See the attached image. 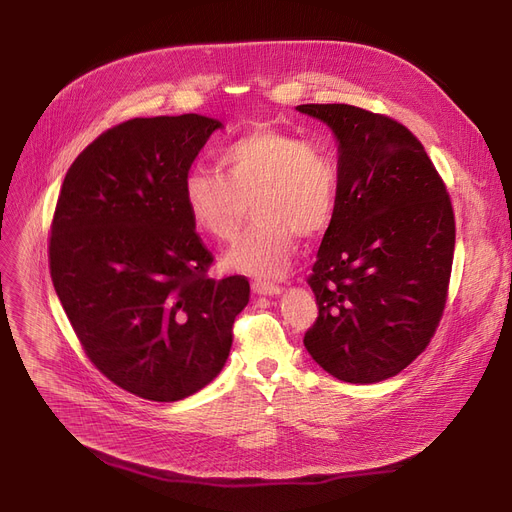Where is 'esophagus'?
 Returning <instances> with one entry per match:
<instances>
[{"instance_id": "esophagus-1", "label": "esophagus", "mask_w": 512, "mask_h": 512, "mask_svg": "<svg viewBox=\"0 0 512 512\" xmlns=\"http://www.w3.org/2000/svg\"><path fill=\"white\" fill-rule=\"evenodd\" d=\"M251 288H253L255 294H270V297H272V294H280L282 292V288L278 284L267 282V280H253Z\"/></svg>"}]
</instances>
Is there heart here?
I'll return each mask as SVG.
<instances>
[{"label": "heart", "mask_w": 512, "mask_h": 512, "mask_svg": "<svg viewBox=\"0 0 512 512\" xmlns=\"http://www.w3.org/2000/svg\"><path fill=\"white\" fill-rule=\"evenodd\" d=\"M220 170L188 172L182 201L195 228L218 242L236 238L251 203L257 222L226 253L228 270L278 276L301 236L330 228L338 170L321 145L276 126H255L222 151Z\"/></svg>", "instance_id": "heart-1"}]
</instances>
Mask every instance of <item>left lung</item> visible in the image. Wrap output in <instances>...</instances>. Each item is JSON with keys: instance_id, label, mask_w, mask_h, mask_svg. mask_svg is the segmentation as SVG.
I'll use <instances>...</instances> for the list:
<instances>
[{"instance_id": "1", "label": "left lung", "mask_w": 512, "mask_h": 512, "mask_svg": "<svg viewBox=\"0 0 512 512\" xmlns=\"http://www.w3.org/2000/svg\"><path fill=\"white\" fill-rule=\"evenodd\" d=\"M338 139V203L307 278L309 355L334 378L373 384L413 363L442 319L454 257L446 184L415 134L346 103H307Z\"/></svg>"}]
</instances>
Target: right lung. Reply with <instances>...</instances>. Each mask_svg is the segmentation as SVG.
<instances>
[{"instance_id": "right-lung-1", "label": "right lung", "mask_w": 512, "mask_h": 512, "mask_svg": "<svg viewBox=\"0 0 512 512\" xmlns=\"http://www.w3.org/2000/svg\"><path fill=\"white\" fill-rule=\"evenodd\" d=\"M222 122L199 114L134 118L66 172L49 234V272L91 363L157 402L195 394L232 346L249 280L213 263L182 201V182Z\"/></svg>"}]
</instances>
